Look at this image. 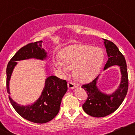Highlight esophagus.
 <instances>
[{"label":"esophagus","instance_id":"1","mask_svg":"<svg viewBox=\"0 0 135 135\" xmlns=\"http://www.w3.org/2000/svg\"><path fill=\"white\" fill-rule=\"evenodd\" d=\"M68 86L69 89H73L77 86H76V84L72 82H68Z\"/></svg>","mask_w":135,"mask_h":135}]
</instances>
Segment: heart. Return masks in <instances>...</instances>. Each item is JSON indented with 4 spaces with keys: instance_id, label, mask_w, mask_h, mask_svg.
<instances>
[{
    "instance_id": "heart-1",
    "label": "heart",
    "mask_w": 135,
    "mask_h": 135,
    "mask_svg": "<svg viewBox=\"0 0 135 135\" xmlns=\"http://www.w3.org/2000/svg\"><path fill=\"white\" fill-rule=\"evenodd\" d=\"M61 61L55 64L64 73L74 70L75 78L80 82H89L97 76L103 65L104 53L102 49L91 45L76 44L67 46L60 53Z\"/></svg>"
}]
</instances>
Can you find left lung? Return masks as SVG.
I'll use <instances>...</instances> for the list:
<instances>
[{"label": "left lung", "instance_id": "1", "mask_svg": "<svg viewBox=\"0 0 135 135\" xmlns=\"http://www.w3.org/2000/svg\"><path fill=\"white\" fill-rule=\"evenodd\" d=\"M104 44L108 56L104 70L113 65H119L122 77L118 88L110 95L102 93L98 89L97 82L99 76L89 84L82 86L88 95L82 108L87 114L97 118L105 117L115 112L123 102L128 88V72L124 57L114 42L104 39Z\"/></svg>", "mask_w": 135, "mask_h": 135}]
</instances>
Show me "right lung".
I'll return each mask as SVG.
<instances>
[{
    "label": "right lung",
    "mask_w": 135,
    "mask_h": 135,
    "mask_svg": "<svg viewBox=\"0 0 135 135\" xmlns=\"http://www.w3.org/2000/svg\"><path fill=\"white\" fill-rule=\"evenodd\" d=\"M42 41L40 40L23 46L9 62L7 67V90L9 94H10L9 81L17 61L32 58L43 60L47 57V53L42 48ZM67 90L68 85L65 80L51 76L46 79L40 97L32 105H20L10 96L9 99L12 106L22 118L34 123L44 124L53 120L59 113L61 99Z\"/></svg>",
    "instance_id": "obj_1"
}]
</instances>
